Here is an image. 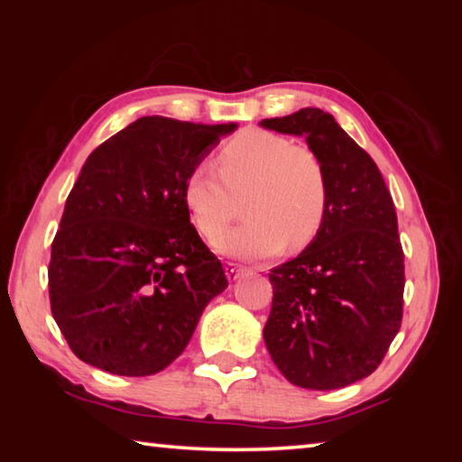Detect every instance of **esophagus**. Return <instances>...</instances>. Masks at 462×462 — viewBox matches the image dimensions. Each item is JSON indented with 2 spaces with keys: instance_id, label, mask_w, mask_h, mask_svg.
Returning <instances> with one entry per match:
<instances>
[{
  "instance_id": "esophagus-1",
  "label": "esophagus",
  "mask_w": 462,
  "mask_h": 462,
  "mask_svg": "<svg viewBox=\"0 0 462 462\" xmlns=\"http://www.w3.org/2000/svg\"><path fill=\"white\" fill-rule=\"evenodd\" d=\"M242 273H245V269L238 267V264H234V263H228V264H226V277H228L230 283H234V281L240 279V277H242Z\"/></svg>"
}]
</instances>
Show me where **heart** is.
Here are the masks:
<instances>
[{"mask_svg": "<svg viewBox=\"0 0 462 462\" xmlns=\"http://www.w3.org/2000/svg\"><path fill=\"white\" fill-rule=\"evenodd\" d=\"M220 173L198 165L185 179L183 199L203 236L214 238L245 199L249 217L214 240L224 256L259 261L285 245L308 246L322 230L328 209V179L318 156L289 138L261 130L234 136L217 156Z\"/></svg>", "mask_w": 462, "mask_h": 462, "instance_id": "1", "label": "heart"}]
</instances>
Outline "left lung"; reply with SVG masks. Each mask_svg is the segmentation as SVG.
Here are the masks:
<instances>
[{
  "label": "left lung",
  "instance_id": "8db88e82",
  "mask_svg": "<svg viewBox=\"0 0 462 462\" xmlns=\"http://www.w3.org/2000/svg\"><path fill=\"white\" fill-rule=\"evenodd\" d=\"M259 124L306 138L328 179L322 230L269 273L264 344L293 385L346 387L377 369L402 326L403 250L393 199L374 161L332 114L303 107Z\"/></svg>",
  "mask_w": 462,
  "mask_h": 462
}]
</instances>
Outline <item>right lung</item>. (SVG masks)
Returning <instances> with one entry per match:
<instances>
[{"label": "right lung", "instance_id": "add662e5", "mask_svg": "<svg viewBox=\"0 0 462 462\" xmlns=\"http://www.w3.org/2000/svg\"><path fill=\"white\" fill-rule=\"evenodd\" d=\"M236 128L146 116L88 156L49 267L52 318L83 363L122 377L167 369L228 287L183 185Z\"/></svg>", "mask_w": 462, "mask_h": 462}]
</instances>
